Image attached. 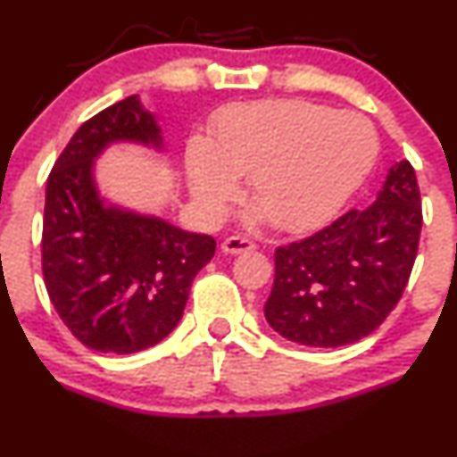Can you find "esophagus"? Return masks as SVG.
Segmentation results:
<instances>
[{"mask_svg":"<svg viewBox=\"0 0 457 457\" xmlns=\"http://www.w3.org/2000/svg\"><path fill=\"white\" fill-rule=\"evenodd\" d=\"M255 248V244L246 237H237V235H230L222 242V253L227 255H239V253H248Z\"/></svg>","mask_w":457,"mask_h":457,"instance_id":"34e87169","label":"esophagus"}]
</instances>
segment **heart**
Segmentation results:
<instances>
[{"mask_svg":"<svg viewBox=\"0 0 457 457\" xmlns=\"http://www.w3.org/2000/svg\"><path fill=\"white\" fill-rule=\"evenodd\" d=\"M378 133L364 115L302 99L235 104L211 137L187 142L188 188L206 218H220L246 178L248 220L302 233L331 220L371 173Z\"/></svg>","mask_w":457,"mask_h":457,"instance_id":"obj_1","label":"heart"}]
</instances>
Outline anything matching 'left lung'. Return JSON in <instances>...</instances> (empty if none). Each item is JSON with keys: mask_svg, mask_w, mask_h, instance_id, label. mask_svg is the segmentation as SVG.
<instances>
[{"mask_svg": "<svg viewBox=\"0 0 457 457\" xmlns=\"http://www.w3.org/2000/svg\"><path fill=\"white\" fill-rule=\"evenodd\" d=\"M422 202L413 166L388 169L376 202L275 251L266 322L304 346L353 345L376 331L409 282Z\"/></svg>", "mask_w": 457, "mask_h": 457, "instance_id": "1", "label": "left lung"}]
</instances>
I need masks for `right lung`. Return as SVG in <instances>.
<instances>
[{
  "mask_svg": "<svg viewBox=\"0 0 457 457\" xmlns=\"http://www.w3.org/2000/svg\"><path fill=\"white\" fill-rule=\"evenodd\" d=\"M120 142L164 153L157 117L139 95L84 121L53 166L42 270L53 306L77 340L99 353L126 355L151 349L178 327L215 239L99 193L95 162Z\"/></svg>",
  "mask_w": 457,
  "mask_h": 457,
  "instance_id": "obj_1",
  "label": "right lung"
}]
</instances>
